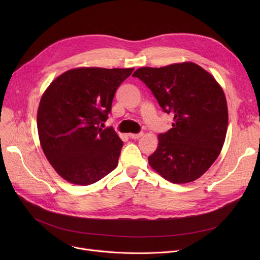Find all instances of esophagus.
Here are the masks:
<instances>
[{"label": "esophagus", "mask_w": 260, "mask_h": 260, "mask_svg": "<svg viewBox=\"0 0 260 260\" xmlns=\"http://www.w3.org/2000/svg\"><path fill=\"white\" fill-rule=\"evenodd\" d=\"M141 136H143V133L141 132V133H138V134H128V137L131 138V139H138V138H140Z\"/></svg>", "instance_id": "esophagus-1"}]
</instances>
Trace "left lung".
<instances>
[{"label":"left lung","instance_id":"1","mask_svg":"<svg viewBox=\"0 0 260 260\" xmlns=\"http://www.w3.org/2000/svg\"><path fill=\"white\" fill-rule=\"evenodd\" d=\"M133 77L151 89L163 112L174 116L172 128L159 134L149 166L173 183L196 180L210 169L224 143L229 116L222 88L192 62L141 67Z\"/></svg>","mask_w":260,"mask_h":260}]
</instances>
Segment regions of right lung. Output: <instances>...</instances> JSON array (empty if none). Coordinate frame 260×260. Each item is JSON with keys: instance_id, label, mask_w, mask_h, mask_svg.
Returning <instances> with one entry per match:
<instances>
[{"instance_id": "1", "label": "right lung", "mask_w": 260, "mask_h": 260, "mask_svg": "<svg viewBox=\"0 0 260 260\" xmlns=\"http://www.w3.org/2000/svg\"><path fill=\"white\" fill-rule=\"evenodd\" d=\"M134 68L82 67L53 80L38 109L41 146L67 181L89 185L118 166L123 146L113 127L100 128L112 112L115 92Z\"/></svg>"}]
</instances>
